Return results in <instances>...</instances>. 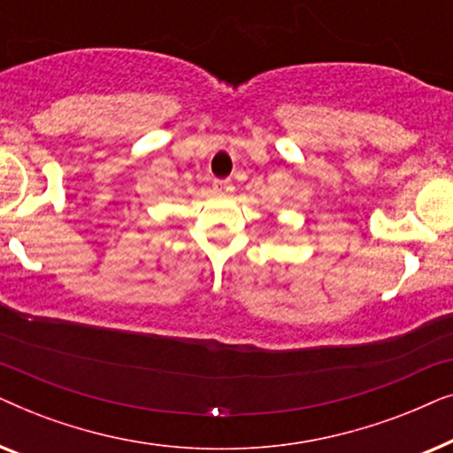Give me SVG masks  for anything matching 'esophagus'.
Masks as SVG:
<instances>
[{
	"label": "esophagus",
	"instance_id": "1",
	"mask_svg": "<svg viewBox=\"0 0 453 453\" xmlns=\"http://www.w3.org/2000/svg\"><path fill=\"white\" fill-rule=\"evenodd\" d=\"M212 189L216 191V194H231L234 188H233L231 179H214Z\"/></svg>",
	"mask_w": 453,
	"mask_h": 453
}]
</instances>
